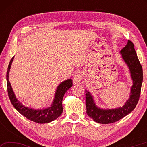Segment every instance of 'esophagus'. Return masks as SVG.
Instances as JSON below:
<instances>
[{"instance_id": "34e87169", "label": "esophagus", "mask_w": 147, "mask_h": 147, "mask_svg": "<svg viewBox=\"0 0 147 147\" xmlns=\"http://www.w3.org/2000/svg\"><path fill=\"white\" fill-rule=\"evenodd\" d=\"M83 78H84V76H83L82 73H81V72H77V73H76L73 76V83L75 84H80L81 81H82Z\"/></svg>"}]
</instances>
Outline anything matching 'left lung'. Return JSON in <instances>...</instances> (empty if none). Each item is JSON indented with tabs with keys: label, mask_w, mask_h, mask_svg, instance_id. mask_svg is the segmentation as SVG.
Listing matches in <instances>:
<instances>
[{
	"label": "left lung",
	"mask_w": 147,
	"mask_h": 147,
	"mask_svg": "<svg viewBox=\"0 0 147 147\" xmlns=\"http://www.w3.org/2000/svg\"><path fill=\"white\" fill-rule=\"evenodd\" d=\"M120 53L122 54L123 60L130 69L133 81L130 98L123 107L115 109H104L96 106L90 92L85 90L86 93V113L89 117L98 123L109 124L118 121L131 112L139 101L143 82V69L132 42L128 40L127 44L121 50Z\"/></svg>",
	"instance_id": "left-lung-1"
}]
</instances>
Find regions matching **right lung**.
I'll list each match as a JSON object with an SVG mask.
<instances>
[{"label": "right lung", "instance_id": "1", "mask_svg": "<svg viewBox=\"0 0 147 147\" xmlns=\"http://www.w3.org/2000/svg\"><path fill=\"white\" fill-rule=\"evenodd\" d=\"M13 58L14 56L9 61L6 74L8 96L12 105L21 115H23L29 120L37 123H48L59 117L63 112L62 100H63V96L68 89L73 86V80L71 79H67L59 84L58 88H57L53 102L49 108L41 109H36L26 107L23 105L16 98V96L15 95L14 92L11 86L10 82L9 81V73Z\"/></svg>", "mask_w": 147, "mask_h": 147}]
</instances>
